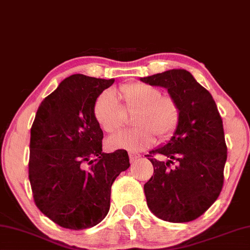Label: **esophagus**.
I'll return each mask as SVG.
<instances>
[{
  "mask_svg": "<svg viewBox=\"0 0 250 250\" xmlns=\"http://www.w3.org/2000/svg\"><path fill=\"white\" fill-rule=\"evenodd\" d=\"M141 156L139 153H134V152H129V158H130V162H136L138 159H139Z\"/></svg>",
  "mask_w": 250,
  "mask_h": 250,
  "instance_id": "esophagus-1",
  "label": "esophagus"
}]
</instances>
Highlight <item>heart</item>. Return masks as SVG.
I'll use <instances>...</instances> for the list:
<instances>
[{
  "instance_id": "obj_1",
  "label": "heart",
  "mask_w": 250,
  "mask_h": 250,
  "mask_svg": "<svg viewBox=\"0 0 250 250\" xmlns=\"http://www.w3.org/2000/svg\"><path fill=\"white\" fill-rule=\"evenodd\" d=\"M125 104L119 102L112 90H105L97 98L93 114L100 128L106 133H116L126 122V113L133 114L137 128L109 138L111 149L142 151L153 145L156 136L168 140L179 125L181 110L177 100L169 94H160L156 86L144 82H131L120 88Z\"/></svg>"
}]
</instances>
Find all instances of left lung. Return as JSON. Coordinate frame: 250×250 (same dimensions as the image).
I'll list each match as a JSON object with an SVG mask.
<instances>
[{
	"instance_id": "left-lung-1",
	"label": "left lung",
	"mask_w": 250,
	"mask_h": 250,
	"mask_svg": "<svg viewBox=\"0 0 250 250\" xmlns=\"http://www.w3.org/2000/svg\"><path fill=\"white\" fill-rule=\"evenodd\" d=\"M141 81L168 89L181 110L173 137L146 154L153 166V176L145 185L146 205L162 220H195L208 210L223 189L227 160L223 119L209 91L188 71L173 69ZM156 154L168 160L158 161Z\"/></svg>"
}]
</instances>
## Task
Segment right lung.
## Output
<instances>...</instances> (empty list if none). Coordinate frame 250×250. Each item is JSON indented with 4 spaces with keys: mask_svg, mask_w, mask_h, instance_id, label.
Listing matches in <instances>:
<instances>
[{
    "mask_svg": "<svg viewBox=\"0 0 250 250\" xmlns=\"http://www.w3.org/2000/svg\"><path fill=\"white\" fill-rule=\"evenodd\" d=\"M114 79L73 74L41 102L31 126L29 179L34 203L63 228L82 230L104 220L111 186L130 167L124 149L102 152L93 114Z\"/></svg>",
    "mask_w": 250,
    "mask_h": 250,
    "instance_id": "obj_1",
    "label": "right lung"
}]
</instances>
